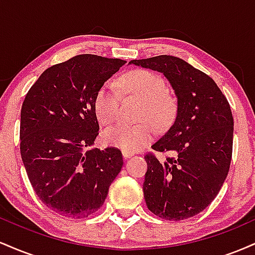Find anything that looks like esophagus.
<instances>
[{"label": "esophagus", "mask_w": 255, "mask_h": 255, "mask_svg": "<svg viewBox=\"0 0 255 255\" xmlns=\"http://www.w3.org/2000/svg\"><path fill=\"white\" fill-rule=\"evenodd\" d=\"M122 154H124V157L126 158V159L133 156V153H130V152H126V151H122Z\"/></svg>", "instance_id": "esophagus-1"}]
</instances>
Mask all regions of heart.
Wrapping results in <instances>:
<instances>
[{
  "instance_id": "1",
  "label": "heart",
  "mask_w": 255,
  "mask_h": 255,
  "mask_svg": "<svg viewBox=\"0 0 255 255\" xmlns=\"http://www.w3.org/2000/svg\"><path fill=\"white\" fill-rule=\"evenodd\" d=\"M120 86L127 95L135 96L145 102L140 111L137 125L120 124L108 128L103 133L107 145L121 148L126 152H136L153 139L154 127L165 128L171 124L176 114V102L166 92L165 81L156 73L146 69H134L122 75ZM120 92L113 83H105L98 90L95 98L96 115L101 124L111 125L119 115Z\"/></svg>"
}]
</instances>
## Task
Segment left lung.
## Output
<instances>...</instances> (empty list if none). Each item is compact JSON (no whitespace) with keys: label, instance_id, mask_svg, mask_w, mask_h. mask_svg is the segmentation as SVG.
<instances>
[{"label":"left lung","instance_id":"obj_1","mask_svg":"<svg viewBox=\"0 0 255 255\" xmlns=\"http://www.w3.org/2000/svg\"><path fill=\"white\" fill-rule=\"evenodd\" d=\"M129 63L163 73L177 97L176 118L152 148L176 157L145 154L142 186L147 209L163 219L183 221L204 211L221 191L233 156L234 119L217 84L186 61L169 55Z\"/></svg>","mask_w":255,"mask_h":255}]
</instances>
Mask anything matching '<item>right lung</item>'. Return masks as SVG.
Here are the masks:
<instances>
[{
	"label": "right lung",
	"mask_w": 255,
	"mask_h": 255,
	"mask_svg": "<svg viewBox=\"0 0 255 255\" xmlns=\"http://www.w3.org/2000/svg\"><path fill=\"white\" fill-rule=\"evenodd\" d=\"M126 63L78 55L45 69L21 107L20 153L37 197L58 215L85 218L103 205L124 165L119 148L95 144L98 90Z\"/></svg>",
	"instance_id": "add662e5"
}]
</instances>
